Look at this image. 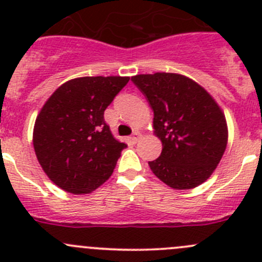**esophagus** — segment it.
Returning a JSON list of instances; mask_svg holds the SVG:
<instances>
[{
	"label": "esophagus",
	"mask_w": 262,
	"mask_h": 262,
	"mask_svg": "<svg viewBox=\"0 0 262 262\" xmlns=\"http://www.w3.org/2000/svg\"><path fill=\"white\" fill-rule=\"evenodd\" d=\"M141 138H142V133H139L138 130H136L133 133V136L130 137V142L132 143H137V142H138Z\"/></svg>",
	"instance_id": "34e87169"
}]
</instances>
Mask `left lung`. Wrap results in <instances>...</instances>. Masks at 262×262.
I'll return each instance as SVG.
<instances>
[{
	"label": "left lung",
	"mask_w": 262,
	"mask_h": 262,
	"mask_svg": "<svg viewBox=\"0 0 262 262\" xmlns=\"http://www.w3.org/2000/svg\"><path fill=\"white\" fill-rule=\"evenodd\" d=\"M133 83L153 110L160 157L152 172L175 190L196 187L209 179L228 141L226 116L215 100L191 78L178 73L137 75Z\"/></svg>",
	"instance_id": "8db88e82"
}]
</instances>
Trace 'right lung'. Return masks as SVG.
<instances>
[{
  "mask_svg": "<svg viewBox=\"0 0 262 262\" xmlns=\"http://www.w3.org/2000/svg\"><path fill=\"white\" fill-rule=\"evenodd\" d=\"M129 77H80L58 87L34 125L33 144L47 176L72 194H89L112 176L125 143L116 141L104 112Z\"/></svg>",
  "mask_w": 262,
  "mask_h": 262,
  "instance_id": "add662e5",
  "label": "right lung"
}]
</instances>
